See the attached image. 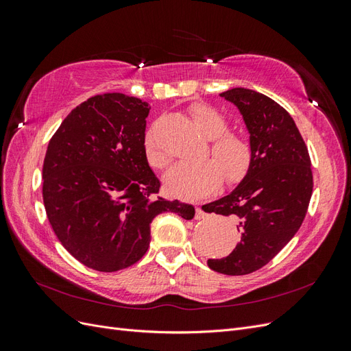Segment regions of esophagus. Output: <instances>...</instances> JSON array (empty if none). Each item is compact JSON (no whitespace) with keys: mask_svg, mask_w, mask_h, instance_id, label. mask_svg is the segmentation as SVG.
I'll use <instances>...</instances> for the list:
<instances>
[{"mask_svg":"<svg viewBox=\"0 0 351 351\" xmlns=\"http://www.w3.org/2000/svg\"><path fill=\"white\" fill-rule=\"evenodd\" d=\"M209 215L206 214V212L204 210V209H202L200 206H197L196 208V215H195V218L197 219V221H200V219H206Z\"/></svg>","mask_w":351,"mask_h":351,"instance_id":"esophagus-1","label":"esophagus"}]
</instances>
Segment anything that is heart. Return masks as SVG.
<instances>
[{"label": "heart", "instance_id": "b5f03b06", "mask_svg": "<svg viewBox=\"0 0 351 351\" xmlns=\"http://www.w3.org/2000/svg\"><path fill=\"white\" fill-rule=\"evenodd\" d=\"M192 117L200 133L209 139V151L199 162H177L164 176V184L169 193L183 199H197L214 192L222 177L227 183H237L247 174L253 151L246 137L228 130L224 115L209 105L192 107ZM145 154L152 167L162 168L168 162L167 154L151 134L145 139Z\"/></svg>", "mask_w": 351, "mask_h": 351}]
</instances>
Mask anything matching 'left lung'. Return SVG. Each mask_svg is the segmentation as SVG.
Returning a JSON list of instances; mask_svg holds the SVG:
<instances>
[{
	"mask_svg": "<svg viewBox=\"0 0 351 351\" xmlns=\"http://www.w3.org/2000/svg\"><path fill=\"white\" fill-rule=\"evenodd\" d=\"M234 104L250 134L252 165L227 196L202 206L237 221L241 240L227 258L208 267L226 275H246L265 267L289 243L306 217L313 176L311 158L291 115L256 90L221 93Z\"/></svg>",
	"mask_w": 351,
	"mask_h": 351,
	"instance_id": "1",
	"label": "left lung"
}]
</instances>
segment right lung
I'll return each instance as SVG.
<instances>
[{"label": "right lung", "instance_id": "right-lung-1", "mask_svg": "<svg viewBox=\"0 0 351 351\" xmlns=\"http://www.w3.org/2000/svg\"><path fill=\"white\" fill-rule=\"evenodd\" d=\"M149 110L124 93L97 95L74 108L48 143V221L71 256L95 271L115 272L142 259L151 222L162 212L195 217L192 205L151 197L161 183L145 154Z\"/></svg>", "mask_w": 351, "mask_h": 351}]
</instances>
